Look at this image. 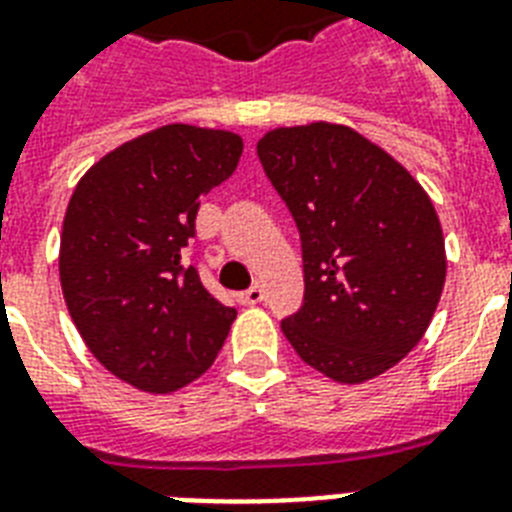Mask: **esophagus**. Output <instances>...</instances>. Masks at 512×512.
Listing matches in <instances>:
<instances>
[{"instance_id": "esophagus-1", "label": "esophagus", "mask_w": 512, "mask_h": 512, "mask_svg": "<svg viewBox=\"0 0 512 512\" xmlns=\"http://www.w3.org/2000/svg\"><path fill=\"white\" fill-rule=\"evenodd\" d=\"M263 297H265V289L260 287V284H255V287H249L247 292H241L239 300L241 305H257V303H263Z\"/></svg>"}]
</instances>
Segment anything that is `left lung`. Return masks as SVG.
Instances as JSON below:
<instances>
[{
	"mask_svg": "<svg viewBox=\"0 0 512 512\" xmlns=\"http://www.w3.org/2000/svg\"><path fill=\"white\" fill-rule=\"evenodd\" d=\"M257 156L303 241V308L281 332L329 380L388 372L422 340L446 281L430 196L345 124L265 132Z\"/></svg>",
	"mask_w": 512,
	"mask_h": 512,
	"instance_id": "1",
	"label": "left lung"
}]
</instances>
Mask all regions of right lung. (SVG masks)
Wrapping results in <instances>:
<instances>
[{"mask_svg":"<svg viewBox=\"0 0 512 512\" xmlns=\"http://www.w3.org/2000/svg\"><path fill=\"white\" fill-rule=\"evenodd\" d=\"M241 151L233 132L167 124L114 148L76 183L60 287L84 345L132 388H185L223 348L236 311L204 289L183 247L201 196L233 175Z\"/></svg>","mask_w":512,"mask_h":512,"instance_id":"add662e5","label":"right lung"}]
</instances>
